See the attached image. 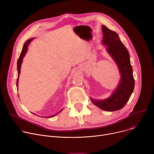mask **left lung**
I'll return each instance as SVG.
<instances>
[{
	"label": "left lung",
	"mask_w": 154,
	"mask_h": 154,
	"mask_svg": "<svg viewBox=\"0 0 154 154\" xmlns=\"http://www.w3.org/2000/svg\"><path fill=\"white\" fill-rule=\"evenodd\" d=\"M102 44L106 46V51L118 66L121 77L117 87L110 96L103 100L92 97L90 99L94 105L103 110L114 112L122 108L128 102L134 90L135 80L128 52L119 35L104 25L102 26Z\"/></svg>",
	"instance_id": "8db88e82"
}]
</instances>
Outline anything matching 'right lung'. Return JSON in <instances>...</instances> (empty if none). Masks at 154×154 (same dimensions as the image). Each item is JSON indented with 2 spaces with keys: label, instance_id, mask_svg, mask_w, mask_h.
I'll list each match as a JSON object with an SVG mask.
<instances>
[{
  "label": "right lung",
  "instance_id": "obj_1",
  "mask_svg": "<svg viewBox=\"0 0 154 154\" xmlns=\"http://www.w3.org/2000/svg\"><path fill=\"white\" fill-rule=\"evenodd\" d=\"M34 39V38H30L29 39V40H27L24 45V46H23V50H22V52L20 53V55L19 56V58H18V60H17V81H16V86H17V88L18 89V80H19V74H20V67H21V64H22V63H23V58L24 57V56L26 55L27 52V49H28V45H29V44L30 43V42ZM63 110V109H61V110L58 112L57 113L54 115H52V116H44L45 118H52V117H54L56 115L58 114L59 113H60L61 111ZM34 115H35V113H33Z\"/></svg>",
  "mask_w": 154,
  "mask_h": 154
}]
</instances>
